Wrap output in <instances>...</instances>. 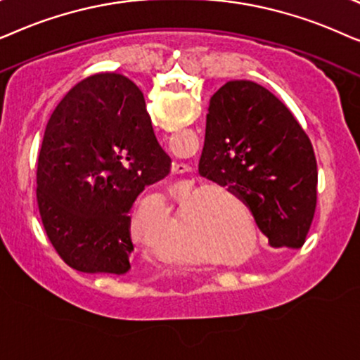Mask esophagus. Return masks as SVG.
<instances>
[{
  "instance_id": "obj_1",
  "label": "esophagus",
  "mask_w": 360,
  "mask_h": 360,
  "mask_svg": "<svg viewBox=\"0 0 360 360\" xmlns=\"http://www.w3.org/2000/svg\"><path fill=\"white\" fill-rule=\"evenodd\" d=\"M172 171L177 172V174H181V172L188 171V166H186V165H176L174 167H172Z\"/></svg>"
}]
</instances>
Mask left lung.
Instances as JSON below:
<instances>
[{
	"instance_id": "1",
	"label": "left lung",
	"mask_w": 360,
	"mask_h": 360,
	"mask_svg": "<svg viewBox=\"0 0 360 360\" xmlns=\"http://www.w3.org/2000/svg\"><path fill=\"white\" fill-rule=\"evenodd\" d=\"M199 172L252 210L271 247H303L318 165L308 135L270 90L230 80L210 97Z\"/></svg>"
}]
</instances>
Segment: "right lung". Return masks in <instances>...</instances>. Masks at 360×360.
Instances as JSON below:
<instances>
[{"label":"right lung","mask_w":360,"mask_h":360,"mask_svg":"<svg viewBox=\"0 0 360 360\" xmlns=\"http://www.w3.org/2000/svg\"><path fill=\"white\" fill-rule=\"evenodd\" d=\"M169 167L130 79L97 74L70 89L47 122L37 160V205L62 260L82 273L124 275L133 202Z\"/></svg>","instance_id":"add662e5"}]
</instances>
